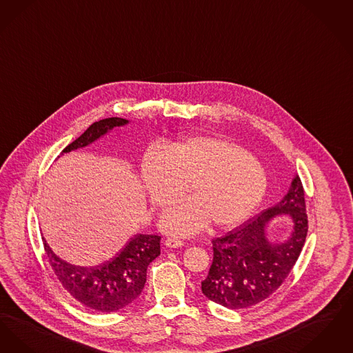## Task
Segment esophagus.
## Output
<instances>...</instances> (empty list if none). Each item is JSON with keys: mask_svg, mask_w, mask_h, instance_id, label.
Returning <instances> with one entry per match:
<instances>
[{"mask_svg": "<svg viewBox=\"0 0 353 353\" xmlns=\"http://www.w3.org/2000/svg\"><path fill=\"white\" fill-rule=\"evenodd\" d=\"M165 244H166V246H169V248H181V246L184 245V243L182 240L175 239V237H169V239H166Z\"/></svg>", "mask_w": 353, "mask_h": 353, "instance_id": "obj_1", "label": "esophagus"}]
</instances>
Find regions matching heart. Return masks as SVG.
<instances>
[{"label": "heart", "instance_id": "b5f03b06", "mask_svg": "<svg viewBox=\"0 0 353 353\" xmlns=\"http://www.w3.org/2000/svg\"><path fill=\"white\" fill-rule=\"evenodd\" d=\"M141 184L155 207L181 196L188 185L190 198L174 203L161 219V227L174 236H190L204 228H228L250 215L268 188L260 162L228 138L208 134L183 136L163 150L148 149L139 166Z\"/></svg>", "mask_w": 353, "mask_h": 353}]
</instances>
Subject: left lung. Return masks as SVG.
<instances>
[{
	"mask_svg": "<svg viewBox=\"0 0 353 353\" xmlns=\"http://www.w3.org/2000/svg\"><path fill=\"white\" fill-rule=\"evenodd\" d=\"M281 213L292 216L294 232L285 243L273 245L267 241L264 227ZM307 230L305 190L296 175L286 196L274 207L212 240L214 261L201 282V292L212 302L232 310L265 301L292 272L305 245Z\"/></svg>",
	"mask_w": 353,
	"mask_h": 353,
	"instance_id": "1",
	"label": "left lung"
}]
</instances>
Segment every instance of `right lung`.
<instances>
[{"instance_id":"right-lung-1","label":"right lung","mask_w":353,"mask_h":353,"mask_svg":"<svg viewBox=\"0 0 353 353\" xmlns=\"http://www.w3.org/2000/svg\"><path fill=\"white\" fill-rule=\"evenodd\" d=\"M128 120L110 117L93 123L63 153L84 148ZM43 240L47 260L64 290L77 302L99 312H114L130 305L142 292L148 266L161 254V236L137 234L112 260L94 268L75 266L61 260Z\"/></svg>"}]
</instances>
